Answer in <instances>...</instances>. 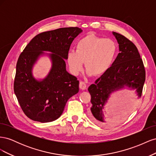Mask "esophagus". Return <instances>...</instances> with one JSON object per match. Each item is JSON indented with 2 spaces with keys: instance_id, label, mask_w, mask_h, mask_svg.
<instances>
[{
  "instance_id": "1",
  "label": "esophagus",
  "mask_w": 156,
  "mask_h": 156,
  "mask_svg": "<svg viewBox=\"0 0 156 156\" xmlns=\"http://www.w3.org/2000/svg\"><path fill=\"white\" fill-rule=\"evenodd\" d=\"M79 88L81 90H85L87 88V84L84 81H81L79 83Z\"/></svg>"
}]
</instances>
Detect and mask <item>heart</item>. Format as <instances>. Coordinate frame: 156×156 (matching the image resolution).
<instances>
[{
  "mask_svg": "<svg viewBox=\"0 0 156 156\" xmlns=\"http://www.w3.org/2000/svg\"><path fill=\"white\" fill-rule=\"evenodd\" d=\"M118 46L110 38L88 34L79 40L76 49H71L68 54L69 68L73 75H77L84 62L89 75L100 76L111 68L117 54Z\"/></svg>",
  "mask_w": 156,
  "mask_h": 156,
  "instance_id": "obj_1",
  "label": "heart"
}]
</instances>
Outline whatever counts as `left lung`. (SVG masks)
<instances>
[{
  "label": "left lung",
  "mask_w": 156,
  "mask_h": 156,
  "mask_svg": "<svg viewBox=\"0 0 156 156\" xmlns=\"http://www.w3.org/2000/svg\"><path fill=\"white\" fill-rule=\"evenodd\" d=\"M112 34L119 45L120 53L111 68L88 88L92 103L90 116L100 125L107 124L103 109L111 94L126 87L135 90L140 98L146 79L143 60L135 44L119 33L112 32Z\"/></svg>",
  "instance_id": "left-lung-1"
}]
</instances>
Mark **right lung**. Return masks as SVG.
<instances>
[{"label": "right lung", "instance_id": "1", "mask_svg": "<svg viewBox=\"0 0 156 156\" xmlns=\"http://www.w3.org/2000/svg\"><path fill=\"white\" fill-rule=\"evenodd\" d=\"M82 31L78 27H66L41 32L21 53L13 89L23 111L30 119L42 123L56 120L69 99L78 93L79 82L66 71L65 60L72 41ZM44 54L50 56L52 67L44 79L37 80L33 77L32 68Z\"/></svg>", "mask_w": 156, "mask_h": 156}]
</instances>
